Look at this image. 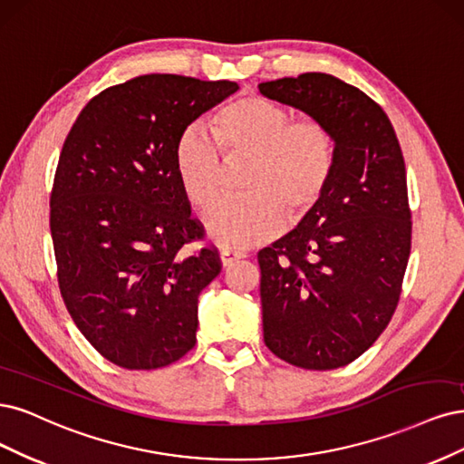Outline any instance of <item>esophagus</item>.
I'll return each mask as SVG.
<instances>
[{"mask_svg":"<svg viewBox=\"0 0 464 464\" xmlns=\"http://www.w3.org/2000/svg\"><path fill=\"white\" fill-rule=\"evenodd\" d=\"M219 258H221L223 267H227V266H231L233 262L245 258V254H243V252H238V250H221Z\"/></svg>","mask_w":464,"mask_h":464,"instance_id":"34e87169","label":"esophagus"}]
</instances>
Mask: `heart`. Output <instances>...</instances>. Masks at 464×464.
Returning a JSON list of instances; mask_svg holds the SVG:
<instances>
[{
    "label": "heart",
    "instance_id": "b5f03b06",
    "mask_svg": "<svg viewBox=\"0 0 464 464\" xmlns=\"http://www.w3.org/2000/svg\"><path fill=\"white\" fill-rule=\"evenodd\" d=\"M214 142L188 127L175 144V173L187 200L206 210L218 198L226 164L250 158L245 197L227 198L204 223L223 248L245 250L274 238L287 221L306 216L322 200L335 169V139L322 119L296 117L281 103L245 94L212 119Z\"/></svg>",
    "mask_w": 464,
    "mask_h": 464
}]
</instances>
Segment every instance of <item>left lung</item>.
<instances>
[{"mask_svg": "<svg viewBox=\"0 0 464 464\" xmlns=\"http://www.w3.org/2000/svg\"><path fill=\"white\" fill-rule=\"evenodd\" d=\"M258 88L322 119L335 139L322 200L258 252L264 343L304 370L347 366L399 303L412 233L405 160L385 111L334 74L303 72Z\"/></svg>", "mask_w": 464, "mask_h": 464, "instance_id": "obj_1", "label": "left lung"}]
</instances>
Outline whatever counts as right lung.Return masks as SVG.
Here are the masks:
<instances>
[{"instance_id": "obj_1", "label": "right lung", "mask_w": 464, "mask_h": 464, "mask_svg": "<svg viewBox=\"0 0 464 464\" xmlns=\"http://www.w3.org/2000/svg\"><path fill=\"white\" fill-rule=\"evenodd\" d=\"M231 81L142 74L86 103L63 142L50 197L59 291L110 362L156 370L197 343L198 295L221 272L175 173V144Z\"/></svg>"}]
</instances>
